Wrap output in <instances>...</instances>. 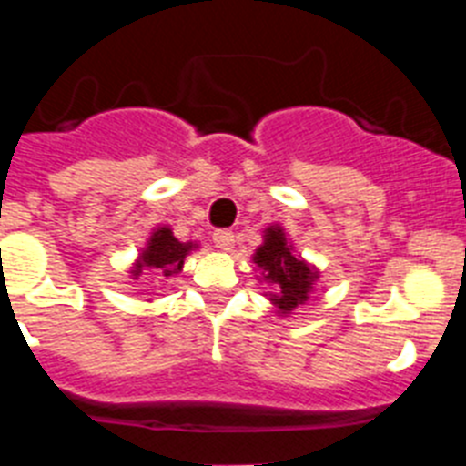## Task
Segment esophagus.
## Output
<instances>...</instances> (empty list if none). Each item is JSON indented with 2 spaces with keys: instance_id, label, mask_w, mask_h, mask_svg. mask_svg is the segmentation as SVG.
<instances>
[{
  "instance_id": "esophagus-1",
  "label": "esophagus",
  "mask_w": 466,
  "mask_h": 466,
  "mask_svg": "<svg viewBox=\"0 0 466 466\" xmlns=\"http://www.w3.org/2000/svg\"><path fill=\"white\" fill-rule=\"evenodd\" d=\"M212 240H214V245L219 247V249H224V252H230V249H233V245H236V236H233V230H228V228L214 230Z\"/></svg>"
}]
</instances>
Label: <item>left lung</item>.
Instances as JSON below:
<instances>
[{"mask_svg": "<svg viewBox=\"0 0 466 466\" xmlns=\"http://www.w3.org/2000/svg\"><path fill=\"white\" fill-rule=\"evenodd\" d=\"M254 263L266 270V278L278 284L279 294L273 300L284 312L294 310L299 303L308 299L312 284L310 268L289 252L284 233L279 228H268V236H266L263 247L257 249Z\"/></svg>", "mask_w": 466, "mask_h": 466, "instance_id": "obj_1", "label": "left lung"}]
</instances>
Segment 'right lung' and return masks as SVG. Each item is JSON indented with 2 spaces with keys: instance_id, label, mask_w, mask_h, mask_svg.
I'll list each match as a JSON object with an SVG mask.
<instances>
[{
  "instance_id": "obj_1",
  "label": "right lung",
  "mask_w": 466,
  "mask_h": 466,
  "mask_svg": "<svg viewBox=\"0 0 466 466\" xmlns=\"http://www.w3.org/2000/svg\"><path fill=\"white\" fill-rule=\"evenodd\" d=\"M188 249H191V245H184V242L172 236L170 230L160 228L156 230L147 252L142 254L139 268L142 266H154V268H160L166 275H172L184 266V257H187Z\"/></svg>"
}]
</instances>
